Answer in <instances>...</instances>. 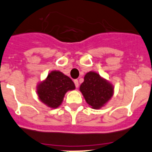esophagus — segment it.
<instances>
[{
    "mask_svg": "<svg viewBox=\"0 0 152 152\" xmlns=\"http://www.w3.org/2000/svg\"><path fill=\"white\" fill-rule=\"evenodd\" d=\"M74 83H75V86H76V87H79V81L77 80H74Z\"/></svg>",
    "mask_w": 152,
    "mask_h": 152,
    "instance_id": "34e87169",
    "label": "esophagus"
}]
</instances>
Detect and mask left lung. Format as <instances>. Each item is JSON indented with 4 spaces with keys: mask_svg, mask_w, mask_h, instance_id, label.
<instances>
[{
    "mask_svg": "<svg viewBox=\"0 0 152 152\" xmlns=\"http://www.w3.org/2000/svg\"><path fill=\"white\" fill-rule=\"evenodd\" d=\"M113 86L97 72L90 71L84 76L80 86L86 102L93 109H100L113 95Z\"/></svg>",
    "mask_w": 152,
    "mask_h": 152,
    "instance_id": "1",
    "label": "left lung"
}]
</instances>
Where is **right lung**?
I'll return each instance as SVG.
<instances>
[{
    "label": "right lung",
    "mask_w": 152,
    "mask_h": 152,
    "mask_svg": "<svg viewBox=\"0 0 152 152\" xmlns=\"http://www.w3.org/2000/svg\"><path fill=\"white\" fill-rule=\"evenodd\" d=\"M76 89L72 80L60 71L54 70L46 79L37 86L39 100L50 108H57L62 104L66 92Z\"/></svg>",
    "instance_id": "obj_1"
}]
</instances>
